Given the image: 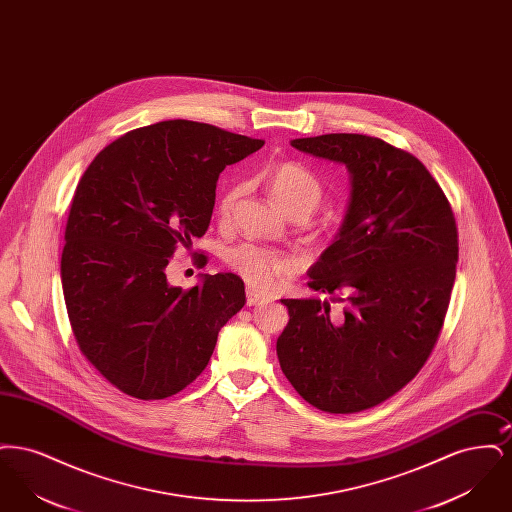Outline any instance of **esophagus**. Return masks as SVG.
I'll use <instances>...</instances> for the list:
<instances>
[{
    "mask_svg": "<svg viewBox=\"0 0 512 512\" xmlns=\"http://www.w3.org/2000/svg\"><path fill=\"white\" fill-rule=\"evenodd\" d=\"M263 303H267V297H265V295L253 292V290H247V305H249V307H255V305H263Z\"/></svg>",
    "mask_w": 512,
    "mask_h": 512,
    "instance_id": "1",
    "label": "esophagus"
}]
</instances>
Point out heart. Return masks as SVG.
<instances>
[{"instance_id": "b5f03b06", "label": "heart", "mask_w": 512, "mask_h": 512, "mask_svg": "<svg viewBox=\"0 0 512 512\" xmlns=\"http://www.w3.org/2000/svg\"><path fill=\"white\" fill-rule=\"evenodd\" d=\"M267 186L274 201L292 219L309 217L324 199V186L317 174L295 161L276 165L268 174ZM242 192L244 186L236 184L220 195L217 207L220 219H230ZM224 259L228 267L257 290L272 288L280 278L290 276L299 268V259L290 253L253 244H240L228 249Z\"/></svg>"}]
</instances>
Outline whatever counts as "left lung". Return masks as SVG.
Here are the masks:
<instances>
[{
  "label": "left lung",
  "instance_id": "8db88e82",
  "mask_svg": "<svg viewBox=\"0 0 512 512\" xmlns=\"http://www.w3.org/2000/svg\"><path fill=\"white\" fill-rule=\"evenodd\" d=\"M351 172L336 242L309 270V288L343 303L282 299L290 322L276 341L282 372L313 407L334 414L380 405L407 386L439 338L459 259L451 203L428 169L363 134L293 140Z\"/></svg>",
  "mask_w": 512,
  "mask_h": 512
}]
</instances>
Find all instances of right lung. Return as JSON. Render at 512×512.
Listing matches in <instances>:
<instances>
[{
	"label": "right lung",
	"mask_w": 512,
	"mask_h": 512,
	"mask_svg": "<svg viewBox=\"0 0 512 512\" xmlns=\"http://www.w3.org/2000/svg\"><path fill=\"white\" fill-rule=\"evenodd\" d=\"M263 144L205 122L163 121L103 147L82 174L61 255L65 305L82 355L122 393L151 401L184 390L244 307L232 272L182 290L165 268L207 232L220 172ZM197 263L207 257L197 253Z\"/></svg>",
	"instance_id": "1"
}]
</instances>
